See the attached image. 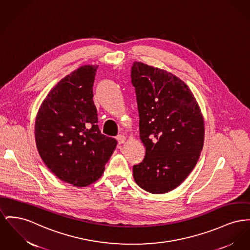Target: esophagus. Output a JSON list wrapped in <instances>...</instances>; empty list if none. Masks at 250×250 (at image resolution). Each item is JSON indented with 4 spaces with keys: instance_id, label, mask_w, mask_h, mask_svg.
Masks as SVG:
<instances>
[{
    "instance_id": "1",
    "label": "esophagus",
    "mask_w": 250,
    "mask_h": 250,
    "mask_svg": "<svg viewBox=\"0 0 250 250\" xmlns=\"http://www.w3.org/2000/svg\"><path fill=\"white\" fill-rule=\"evenodd\" d=\"M116 139H117L119 145H123V144H125V141H126V138H125L124 135H118Z\"/></svg>"
}]
</instances>
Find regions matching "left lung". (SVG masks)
<instances>
[{
    "instance_id": "left-lung-1",
    "label": "left lung",
    "mask_w": 250,
    "mask_h": 250,
    "mask_svg": "<svg viewBox=\"0 0 250 250\" xmlns=\"http://www.w3.org/2000/svg\"><path fill=\"white\" fill-rule=\"evenodd\" d=\"M140 138L146 157L133 166L145 191L161 194L176 189L190 175L204 145V119L191 89L176 75L135 61Z\"/></svg>"
}]
</instances>
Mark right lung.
<instances>
[{
    "label": "right lung",
    "mask_w": 250,
    "mask_h": 250,
    "mask_svg": "<svg viewBox=\"0 0 250 250\" xmlns=\"http://www.w3.org/2000/svg\"><path fill=\"white\" fill-rule=\"evenodd\" d=\"M97 67L82 66L61 79L43 100L35 123L41 158L54 175L76 187L100 178L117 146L97 125L92 100Z\"/></svg>",
    "instance_id": "1"
}]
</instances>
